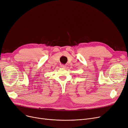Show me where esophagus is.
Here are the masks:
<instances>
[{"mask_svg":"<svg viewBox=\"0 0 128 128\" xmlns=\"http://www.w3.org/2000/svg\"><path fill=\"white\" fill-rule=\"evenodd\" d=\"M66 65H61V67L62 68H66Z\"/></svg>","mask_w":128,"mask_h":128,"instance_id":"esophagus-1","label":"esophagus"}]
</instances>
